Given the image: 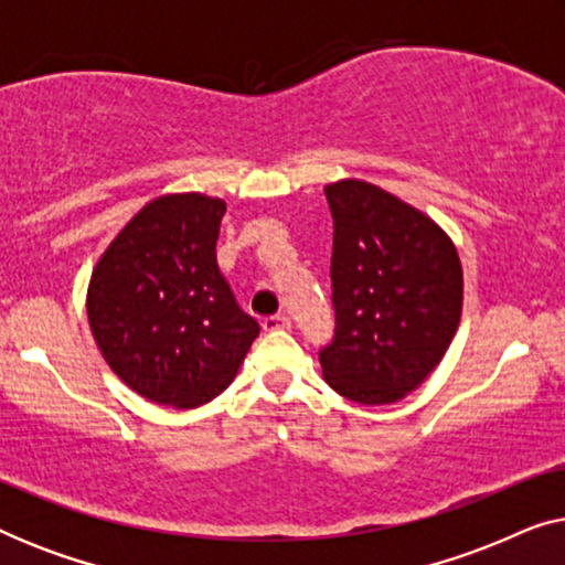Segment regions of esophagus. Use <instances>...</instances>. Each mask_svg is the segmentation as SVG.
<instances>
[{"mask_svg":"<svg viewBox=\"0 0 565 565\" xmlns=\"http://www.w3.org/2000/svg\"><path fill=\"white\" fill-rule=\"evenodd\" d=\"M262 329H265V331H288L290 319H288V316H267V319L262 321Z\"/></svg>","mask_w":565,"mask_h":565,"instance_id":"34e87169","label":"esophagus"}]
</instances>
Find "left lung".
I'll use <instances>...</instances> for the list:
<instances>
[{
	"label": "left lung",
	"instance_id": "1",
	"mask_svg": "<svg viewBox=\"0 0 565 565\" xmlns=\"http://www.w3.org/2000/svg\"><path fill=\"white\" fill-rule=\"evenodd\" d=\"M337 337L323 381L362 406L406 398L443 362L462 313V265L427 213L365 180L329 182Z\"/></svg>",
	"mask_w": 565,
	"mask_h": 565
}]
</instances>
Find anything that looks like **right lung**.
Masks as SVG:
<instances>
[{
  "label": "right lung",
  "mask_w": 565,
  "mask_h": 565,
  "mask_svg": "<svg viewBox=\"0 0 565 565\" xmlns=\"http://www.w3.org/2000/svg\"><path fill=\"white\" fill-rule=\"evenodd\" d=\"M226 203L167 192L146 203L99 254L87 319L107 365L159 406L221 396L259 334L223 280L215 242Z\"/></svg>",
  "instance_id": "1"
}]
</instances>
